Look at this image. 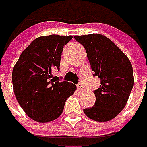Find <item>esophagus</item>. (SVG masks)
<instances>
[{"instance_id":"34e87169","label":"esophagus","mask_w":147,"mask_h":147,"mask_svg":"<svg viewBox=\"0 0 147 147\" xmlns=\"http://www.w3.org/2000/svg\"><path fill=\"white\" fill-rule=\"evenodd\" d=\"M77 88L79 91H83V90L84 89V85L82 84H78L77 85Z\"/></svg>"}]
</instances>
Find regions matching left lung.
I'll return each mask as SVG.
<instances>
[{
  "label": "left lung",
  "instance_id": "obj_1",
  "mask_svg": "<svg viewBox=\"0 0 147 147\" xmlns=\"http://www.w3.org/2000/svg\"><path fill=\"white\" fill-rule=\"evenodd\" d=\"M86 49L94 76L100 78V87L94 91L95 104L84 109L87 117L96 121L113 119L125 107L134 78L127 56L113 42L100 34L75 35Z\"/></svg>",
  "mask_w": 147,
  "mask_h": 147
}]
</instances>
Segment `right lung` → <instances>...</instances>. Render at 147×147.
<instances>
[{
  "mask_svg": "<svg viewBox=\"0 0 147 147\" xmlns=\"http://www.w3.org/2000/svg\"><path fill=\"white\" fill-rule=\"evenodd\" d=\"M73 36H41L21 53L12 71L15 96L26 115L38 122H49L63 113L67 98L76 86L59 82L53 71L59 70L63 46Z\"/></svg>",
  "mask_w": 147,
  "mask_h": 147,
  "instance_id": "add662e5",
  "label": "right lung"
}]
</instances>
